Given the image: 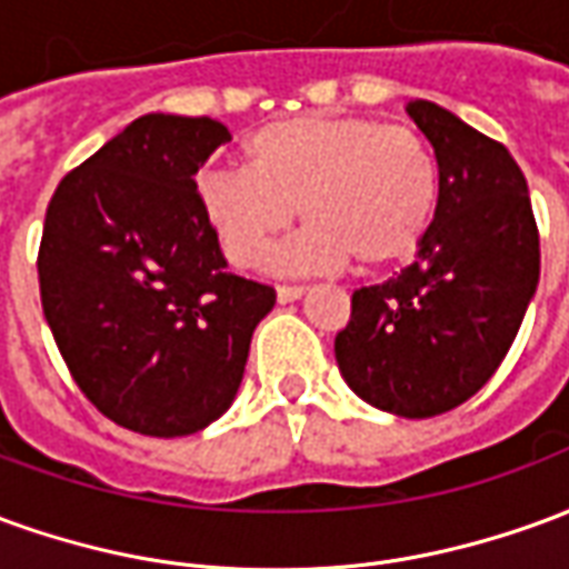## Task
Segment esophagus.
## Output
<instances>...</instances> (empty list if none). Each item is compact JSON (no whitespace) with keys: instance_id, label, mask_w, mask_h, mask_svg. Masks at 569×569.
I'll return each mask as SVG.
<instances>
[{"instance_id":"obj_1","label":"esophagus","mask_w":569,"mask_h":569,"mask_svg":"<svg viewBox=\"0 0 569 569\" xmlns=\"http://www.w3.org/2000/svg\"><path fill=\"white\" fill-rule=\"evenodd\" d=\"M305 292H308L305 286H277V301H280V305H289V301H298Z\"/></svg>"}]
</instances>
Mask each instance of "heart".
I'll return each mask as SVG.
<instances>
[{
  "label": "heart",
  "mask_w": 569,
  "mask_h": 569,
  "mask_svg": "<svg viewBox=\"0 0 569 569\" xmlns=\"http://www.w3.org/2000/svg\"><path fill=\"white\" fill-rule=\"evenodd\" d=\"M249 170L210 167L198 203L234 268H256L298 216L308 228L271 256L280 273L402 264L427 240L439 163L418 130L369 116H298L247 140Z\"/></svg>",
  "instance_id": "obj_1"
}]
</instances>
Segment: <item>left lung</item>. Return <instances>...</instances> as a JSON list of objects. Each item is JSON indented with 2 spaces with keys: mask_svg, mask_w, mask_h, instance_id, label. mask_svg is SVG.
Masks as SVG:
<instances>
[{
  "mask_svg": "<svg viewBox=\"0 0 569 569\" xmlns=\"http://www.w3.org/2000/svg\"><path fill=\"white\" fill-rule=\"evenodd\" d=\"M439 163V203L415 261L353 292L335 359L369 406L420 420L476 396L500 369L539 283V234L521 167L466 121L411 100Z\"/></svg>",
  "mask_w": 569,
  "mask_h": 569,
  "instance_id": "8db88e82",
  "label": "left lung"
}]
</instances>
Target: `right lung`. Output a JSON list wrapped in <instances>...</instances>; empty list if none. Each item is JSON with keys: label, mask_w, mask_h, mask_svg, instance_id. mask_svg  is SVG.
I'll return each mask as SVG.
<instances>
[{"label": "right lung", "mask_w": 569, "mask_h": 569, "mask_svg": "<svg viewBox=\"0 0 569 569\" xmlns=\"http://www.w3.org/2000/svg\"><path fill=\"white\" fill-rule=\"evenodd\" d=\"M222 121L151 112L63 176L44 212V320L81 393L154 439L231 408L271 286L228 273L194 176Z\"/></svg>", "instance_id": "1"}]
</instances>
